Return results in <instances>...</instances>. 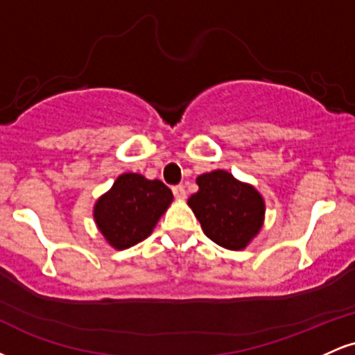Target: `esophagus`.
<instances>
[{"mask_svg":"<svg viewBox=\"0 0 355 355\" xmlns=\"http://www.w3.org/2000/svg\"><path fill=\"white\" fill-rule=\"evenodd\" d=\"M172 191H173V195H175V198H185L187 197V191H185V187L183 185H175V187H172Z\"/></svg>","mask_w":355,"mask_h":355,"instance_id":"1","label":"esophagus"}]
</instances>
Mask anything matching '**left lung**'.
Wrapping results in <instances>:
<instances>
[{"label": "left lung", "mask_w": 355, "mask_h": 355, "mask_svg": "<svg viewBox=\"0 0 355 355\" xmlns=\"http://www.w3.org/2000/svg\"><path fill=\"white\" fill-rule=\"evenodd\" d=\"M197 183L189 205L207 237L230 250L245 247L263 222L266 207L259 191L223 170L200 175Z\"/></svg>", "instance_id": "left-lung-1"}]
</instances>
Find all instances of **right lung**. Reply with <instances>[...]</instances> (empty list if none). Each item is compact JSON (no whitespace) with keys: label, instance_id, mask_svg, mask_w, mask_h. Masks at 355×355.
Here are the masks:
<instances>
[{"label":"right lung","instance_id":"right-lung-1","mask_svg":"<svg viewBox=\"0 0 355 355\" xmlns=\"http://www.w3.org/2000/svg\"><path fill=\"white\" fill-rule=\"evenodd\" d=\"M172 200V190L164 182L123 173L96 202V225L113 247L128 248L152 234Z\"/></svg>","mask_w":355,"mask_h":355}]
</instances>
